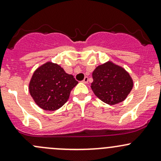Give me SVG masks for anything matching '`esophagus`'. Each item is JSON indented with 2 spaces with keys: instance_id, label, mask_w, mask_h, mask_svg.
Returning <instances> with one entry per match:
<instances>
[{
  "instance_id": "esophagus-1",
  "label": "esophagus",
  "mask_w": 161,
  "mask_h": 161,
  "mask_svg": "<svg viewBox=\"0 0 161 161\" xmlns=\"http://www.w3.org/2000/svg\"><path fill=\"white\" fill-rule=\"evenodd\" d=\"M82 82L84 83V84H87V82H88V77H84V80H83Z\"/></svg>"
}]
</instances>
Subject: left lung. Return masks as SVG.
<instances>
[{
  "label": "left lung",
  "instance_id": "1",
  "mask_svg": "<svg viewBox=\"0 0 161 161\" xmlns=\"http://www.w3.org/2000/svg\"><path fill=\"white\" fill-rule=\"evenodd\" d=\"M91 89L101 101L109 105L121 103L130 93L134 80L124 67L110 60L99 65L92 73Z\"/></svg>",
  "mask_w": 161,
  "mask_h": 161
}]
</instances>
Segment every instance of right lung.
<instances>
[{"label": "right lung", "instance_id": "add662e5", "mask_svg": "<svg viewBox=\"0 0 161 161\" xmlns=\"http://www.w3.org/2000/svg\"><path fill=\"white\" fill-rule=\"evenodd\" d=\"M78 84L59 64L47 61L34 70L29 92L36 104L44 110L54 111L68 101L70 91Z\"/></svg>", "mask_w": 161, "mask_h": 161}]
</instances>
